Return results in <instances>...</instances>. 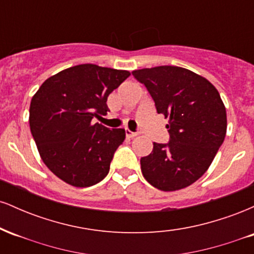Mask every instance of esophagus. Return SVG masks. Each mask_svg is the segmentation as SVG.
Masks as SVG:
<instances>
[{"instance_id":"34e87169","label":"esophagus","mask_w":254,"mask_h":254,"mask_svg":"<svg viewBox=\"0 0 254 254\" xmlns=\"http://www.w3.org/2000/svg\"><path fill=\"white\" fill-rule=\"evenodd\" d=\"M125 133H127V137H129V138H133V137H136L137 135H138L137 132H132V131H130V130L125 131Z\"/></svg>"}]
</instances>
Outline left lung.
Wrapping results in <instances>:
<instances>
[{
	"mask_svg": "<svg viewBox=\"0 0 254 254\" xmlns=\"http://www.w3.org/2000/svg\"><path fill=\"white\" fill-rule=\"evenodd\" d=\"M147 87L157 113L168 118L167 144L155 143L141 159L142 174L161 191H177L197 182L210 167L227 132L226 107L205 77L174 65L133 70Z\"/></svg>",
	"mask_w": 254,
	"mask_h": 254,
	"instance_id": "left-lung-1",
	"label": "left lung"
}]
</instances>
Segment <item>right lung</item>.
I'll return each mask as SVG.
<instances>
[{"mask_svg":"<svg viewBox=\"0 0 254 254\" xmlns=\"http://www.w3.org/2000/svg\"><path fill=\"white\" fill-rule=\"evenodd\" d=\"M130 71L80 64L52 75L31 100L30 127L43 162L75 188L95 185L107 176L124 129L92 119L106 115L107 97Z\"/></svg>","mask_w":254,"mask_h":254,"instance_id":"right-lung-1","label":"right lung"}]
</instances>
